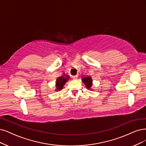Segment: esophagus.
Masks as SVG:
<instances>
[{
	"label": "esophagus",
	"instance_id": "esophagus-1",
	"mask_svg": "<svg viewBox=\"0 0 146 146\" xmlns=\"http://www.w3.org/2000/svg\"><path fill=\"white\" fill-rule=\"evenodd\" d=\"M72 78L74 79H76L78 78V76L77 75H74V76H73Z\"/></svg>",
	"mask_w": 146,
	"mask_h": 146
}]
</instances>
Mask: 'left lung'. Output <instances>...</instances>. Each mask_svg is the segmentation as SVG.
<instances>
[{
    "label": "left lung",
    "mask_w": 146,
    "mask_h": 146,
    "mask_svg": "<svg viewBox=\"0 0 146 146\" xmlns=\"http://www.w3.org/2000/svg\"><path fill=\"white\" fill-rule=\"evenodd\" d=\"M82 81L85 84L86 88L87 89H91V86H92V79L91 76L84 77L82 79Z\"/></svg>",
    "instance_id": "1"
}]
</instances>
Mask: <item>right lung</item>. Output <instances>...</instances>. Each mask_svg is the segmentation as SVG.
I'll return each instance as SVG.
<instances>
[{
    "instance_id": "obj_1",
    "label": "right lung",
    "mask_w": 146,
    "mask_h": 146,
    "mask_svg": "<svg viewBox=\"0 0 146 146\" xmlns=\"http://www.w3.org/2000/svg\"><path fill=\"white\" fill-rule=\"evenodd\" d=\"M69 76H65L63 75L62 76H60L57 78L56 82V91H60L63 88L64 84H66L69 79Z\"/></svg>"
}]
</instances>
